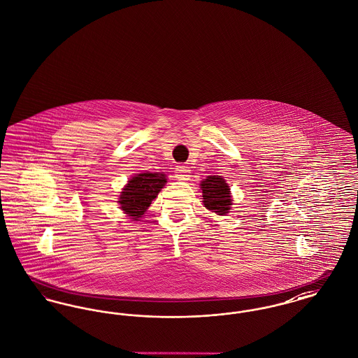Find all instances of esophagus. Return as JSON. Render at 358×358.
<instances>
[{"instance_id": "esophagus-1", "label": "esophagus", "mask_w": 358, "mask_h": 358, "mask_svg": "<svg viewBox=\"0 0 358 358\" xmlns=\"http://www.w3.org/2000/svg\"><path fill=\"white\" fill-rule=\"evenodd\" d=\"M189 173H190V169L185 166V165H178L177 168H176V178L177 180H180V181H187L189 180Z\"/></svg>"}]
</instances>
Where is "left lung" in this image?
Wrapping results in <instances>:
<instances>
[{
    "label": "left lung",
    "instance_id": "8db88e82",
    "mask_svg": "<svg viewBox=\"0 0 358 358\" xmlns=\"http://www.w3.org/2000/svg\"><path fill=\"white\" fill-rule=\"evenodd\" d=\"M201 189L206 209L217 215L228 213L232 200L229 194V187L220 176H209L201 182Z\"/></svg>",
    "mask_w": 358,
    "mask_h": 358
}]
</instances>
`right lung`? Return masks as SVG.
I'll list each match as a JSON object with an SVG mask.
<instances>
[{"label":"right lung","instance_id":"right-lung-1","mask_svg":"<svg viewBox=\"0 0 358 358\" xmlns=\"http://www.w3.org/2000/svg\"><path fill=\"white\" fill-rule=\"evenodd\" d=\"M166 182L165 174L159 173H141L134 176L120 194V208L138 220L152 204L159 190Z\"/></svg>","mask_w":358,"mask_h":358}]
</instances>
